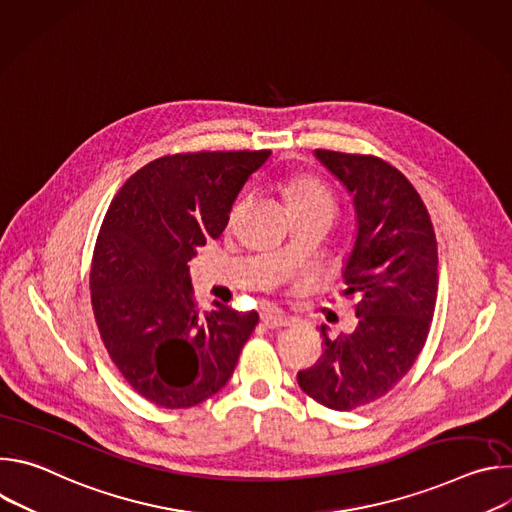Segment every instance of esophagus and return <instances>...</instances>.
<instances>
[{"label":"esophagus","instance_id":"34e87169","mask_svg":"<svg viewBox=\"0 0 512 512\" xmlns=\"http://www.w3.org/2000/svg\"><path fill=\"white\" fill-rule=\"evenodd\" d=\"M261 322H263L267 328H283V326H289V324H291V320H289L285 314L277 312V310H267V312H263V314H261Z\"/></svg>","mask_w":512,"mask_h":512}]
</instances>
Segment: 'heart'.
I'll use <instances>...</instances> for the list:
<instances>
[{
  "instance_id": "heart-1",
  "label": "heart",
  "mask_w": 512,
  "mask_h": 512,
  "mask_svg": "<svg viewBox=\"0 0 512 512\" xmlns=\"http://www.w3.org/2000/svg\"><path fill=\"white\" fill-rule=\"evenodd\" d=\"M285 200L287 206L294 208V206H310V204H332V196L326 192V188L314 180V178H298V180H291L285 186ZM245 206V198L237 200L231 212V218L237 216V212Z\"/></svg>"
}]
</instances>
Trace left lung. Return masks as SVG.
Masks as SVG:
<instances>
[{
	"instance_id": "8db88e82",
	"label": "left lung",
	"mask_w": 512,
	"mask_h": 512,
	"mask_svg": "<svg viewBox=\"0 0 512 512\" xmlns=\"http://www.w3.org/2000/svg\"><path fill=\"white\" fill-rule=\"evenodd\" d=\"M352 196L356 239L344 263L342 296L356 298L358 326L328 338L300 389L334 411L387 395L419 356L437 298V243L413 184L377 156L316 150Z\"/></svg>"
}]
</instances>
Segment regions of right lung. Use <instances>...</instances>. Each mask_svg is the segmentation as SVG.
<instances>
[{
    "mask_svg": "<svg viewBox=\"0 0 512 512\" xmlns=\"http://www.w3.org/2000/svg\"><path fill=\"white\" fill-rule=\"evenodd\" d=\"M269 150L164 156L113 198L91 265L101 340L129 387L158 407H194L221 391L259 314L216 304L198 314L188 261L223 235Z\"/></svg>",
    "mask_w": 512,
    "mask_h": 512,
    "instance_id": "add662e5",
    "label": "right lung"
}]
</instances>
